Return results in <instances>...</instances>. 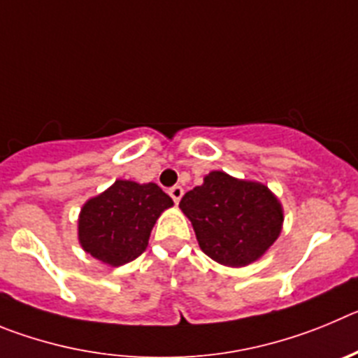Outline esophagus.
Segmentation results:
<instances>
[{
	"mask_svg": "<svg viewBox=\"0 0 358 358\" xmlns=\"http://www.w3.org/2000/svg\"><path fill=\"white\" fill-rule=\"evenodd\" d=\"M169 196H171V198H173V201L178 203L180 199H182V196H183V189L180 185L171 187V189H169Z\"/></svg>",
	"mask_w": 358,
	"mask_h": 358,
	"instance_id": "1",
	"label": "esophagus"
}]
</instances>
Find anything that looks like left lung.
Instances as JSON below:
<instances>
[{"label": "left lung", "mask_w": 358, "mask_h": 358, "mask_svg": "<svg viewBox=\"0 0 358 358\" xmlns=\"http://www.w3.org/2000/svg\"><path fill=\"white\" fill-rule=\"evenodd\" d=\"M191 219L199 248L215 262L248 266L276 241L282 230V205L266 185L212 171L203 185L180 201Z\"/></svg>", "instance_id": "left-lung-1"}]
</instances>
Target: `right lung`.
<instances>
[{"label":"right lung","instance_id":"obj_1","mask_svg":"<svg viewBox=\"0 0 358 358\" xmlns=\"http://www.w3.org/2000/svg\"><path fill=\"white\" fill-rule=\"evenodd\" d=\"M173 205L157 183L117 180L83 205L78 237L83 250L110 266H123L144 253L151 228Z\"/></svg>","mask_w":358,"mask_h":358}]
</instances>
